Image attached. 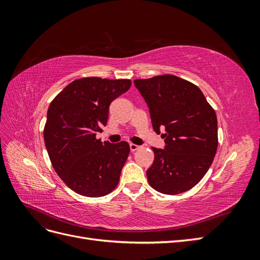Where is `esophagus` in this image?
<instances>
[{"label": "esophagus", "instance_id": "34e87169", "mask_svg": "<svg viewBox=\"0 0 260 260\" xmlns=\"http://www.w3.org/2000/svg\"><path fill=\"white\" fill-rule=\"evenodd\" d=\"M139 145H137V144H133V143H131L130 144V151L131 152H136L137 151V149H139Z\"/></svg>", "mask_w": 260, "mask_h": 260}]
</instances>
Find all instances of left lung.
Wrapping results in <instances>:
<instances>
[{
    "label": "left lung",
    "instance_id": "left-lung-1",
    "mask_svg": "<svg viewBox=\"0 0 260 260\" xmlns=\"http://www.w3.org/2000/svg\"><path fill=\"white\" fill-rule=\"evenodd\" d=\"M133 82L148 105L155 132L165 130V148L152 147L149 185L169 195L191 190L206 175L217 152L214 108L198 86L174 75Z\"/></svg>",
    "mask_w": 260,
    "mask_h": 260
}]
</instances>
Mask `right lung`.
<instances>
[{
    "mask_svg": "<svg viewBox=\"0 0 260 260\" xmlns=\"http://www.w3.org/2000/svg\"><path fill=\"white\" fill-rule=\"evenodd\" d=\"M131 86L129 79L81 78L51 102L43 136L54 170L78 194L101 198L119 182L130 147L125 141L102 143L109 105Z\"/></svg>",
    "mask_w": 260,
    "mask_h": 260,
    "instance_id": "1",
    "label": "right lung"
}]
</instances>
